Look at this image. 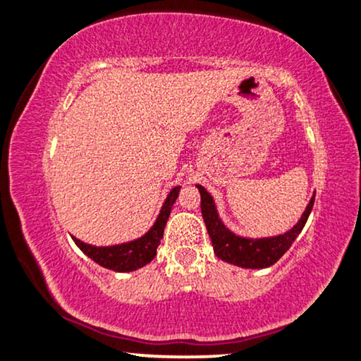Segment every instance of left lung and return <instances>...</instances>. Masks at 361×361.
<instances>
[{
    "label": "left lung",
    "mask_w": 361,
    "mask_h": 361,
    "mask_svg": "<svg viewBox=\"0 0 361 361\" xmlns=\"http://www.w3.org/2000/svg\"><path fill=\"white\" fill-rule=\"evenodd\" d=\"M196 188L202 195V214L216 257L226 263L236 264V267L241 268H252V270L271 267V264H275L283 255L288 252L296 236L302 233L314 203L313 195L302 218L286 233L268 236V238H246V236L235 235L233 231L228 230L225 223L221 221V218L218 216V209L213 202V196L202 185H196Z\"/></svg>",
    "instance_id": "left-lung-1"
}]
</instances>
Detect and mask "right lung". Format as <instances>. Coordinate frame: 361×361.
I'll list each match as a JSON object with an SVG mask.
<instances>
[{
    "label": "right lung",
    "mask_w": 361,
    "mask_h": 361,
    "mask_svg": "<svg viewBox=\"0 0 361 361\" xmlns=\"http://www.w3.org/2000/svg\"><path fill=\"white\" fill-rule=\"evenodd\" d=\"M178 193H180V186H175L170 191V195L166 196L154 225L149 228L148 233H145L138 240L113 246H93L83 243V241L75 238V236H73V241H75L76 246H78L86 257L93 259L94 263L108 268V270L120 273L138 270V268L145 267V264L157 257V248L163 238V231H165L166 221L170 218L171 207L176 202Z\"/></svg>",
    "instance_id": "right-lung-1"
}]
</instances>
